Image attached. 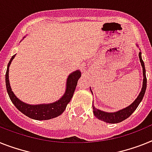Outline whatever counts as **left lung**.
Here are the masks:
<instances>
[{
    "label": "left lung",
    "mask_w": 152,
    "mask_h": 152,
    "mask_svg": "<svg viewBox=\"0 0 152 152\" xmlns=\"http://www.w3.org/2000/svg\"><path fill=\"white\" fill-rule=\"evenodd\" d=\"M137 46H138L137 45ZM139 59H140V62H141V67H142V71H143V83H142V88L140 92V94H138L137 97L134 100V101L129 106H127V107L123 108L121 110H119L116 112H105L103 110L97 109L93 105V110H94V114L97 119L106 122V123L110 124H117L120 123V122L123 121L124 120L130 117V116L134 113L135 110L137 109L138 107L139 104L141 103L142 99H143L144 96L145 94V90H146V87H147V78H146V74H145V63H144L142 58H141V52H139ZM90 91L93 94V92L90 88Z\"/></svg>",
    "instance_id": "8db88e82"
}]
</instances>
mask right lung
I'll use <instances>...</instances> for the list:
<instances>
[{
	"label": "right lung",
	"mask_w": 152,
	"mask_h": 152,
	"mask_svg": "<svg viewBox=\"0 0 152 152\" xmlns=\"http://www.w3.org/2000/svg\"><path fill=\"white\" fill-rule=\"evenodd\" d=\"M25 37L23 39H25ZM16 55H14L11 57L8 62L7 67V72L5 75V83L7 88V94L11 102L16 107L18 110L24 113L27 117L31 119L37 121H44V120H50L52 118L61 115L66 110V106L69 104L73 96L74 91L77 85L79 79L81 76V72L77 69L69 75L66 84V91L64 94L59 100L50 104H28L25 102L21 101L15 96L12 91L9 81V67Z\"/></svg>",
	"instance_id": "right-lung-1"
}]
</instances>
